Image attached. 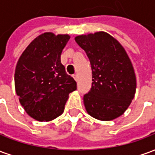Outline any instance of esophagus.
I'll return each mask as SVG.
<instances>
[{
    "label": "esophagus",
    "mask_w": 155,
    "mask_h": 155,
    "mask_svg": "<svg viewBox=\"0 0 155 155\" xmlns=\"http://www.w3.org/2000/svg\"><path fill=\"white\" fill-rule=\"evenodd\" d=\"M73 78L74 79V81H78V79H79V77H78L77 74H74V75H73Z\"/></svg>",
    "instance_id": "esophagus-1"
}]
</instances>
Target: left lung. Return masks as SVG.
I'll return each instance as SVG.
<instances>
[{"mask_svg": "<svg viewBox=\"0 0 155 155\" xmlns=\"http://www.w3.org/2000/svg\"><path fill=\"white\" fill-rule=\"evenodd\" d=\"M74 40L85 51L92 70V87L84 95L87 113L102 121L120 117L136 91V76L124 48L104 31L77 35Z\"/></svg>", "mask_w": 155, "mask_h": 155, "instance_id": "1", "label": "left lung"}]
</instances>
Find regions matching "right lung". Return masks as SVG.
Instances as JSON below:
<instances>
[{
  "label": "right lung",
  "mask_w": 155,
  "mask_h": 155,
  "mask_svg": "<svg viewBox=\"0 0 155 155\" xmlns=\"http://www.w3.org/2000/svg\"><path fill=\"white\" fill-rule=\"evenodd\" d=\"M71 36L45 32L29 44L19 58L15 88L28 115L37 121H51L64 112L69 94L76 82L66 74L61 54Z\"/></svg>",
  "instance_id": "obj_1"
}]
</instances>
